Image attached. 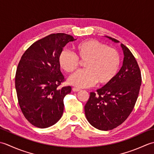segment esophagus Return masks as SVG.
Here are the masks:
<instances>
[{
    "mask_svg": "<svg viewBox=\"0 0 154 154\" xmlns=\"http://www.w3.org/2000/svg\"><path fill=\"white\" fill-rule=\"evenodd\" d=\"M72 90H73V92H78V91L80 90V89L78 88H73Z\"/></svg>",
    "mask_w": 154,
    "mask_h": 154,
    "instance_id": "esophagus-1",
    "label": "esophagus"
}]
</instances>
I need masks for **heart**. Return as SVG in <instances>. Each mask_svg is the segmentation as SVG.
<instances>
[{
  "label": "heart",
  "instance_id": "1",
  "mask_svg": "<svg viewBox=\"0 0 154 154\" xmlns=\"http://www.w3.org/2000/svg\"><path fill=\"white\" fill-rule=\"evenodd\" d=\"M76 55L68 51L59 54L58 62L63 70L73 73L79 66V60L85 61L86 69L71 76L69 82L78 88L94 84L107 85L114 79L120 66V56L116 50L94 39L81 42L74 46Z\"/></svg>",
  "mask_w": 154,
  "mask_h": 154
}]
</instances>
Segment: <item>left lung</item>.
Returning <instances> with one entry per match:
<instances>
[{
	"label": "left lung",
	"mask_w": 154,
	"mask_h": 154,
	"mask_svg": "<svg viewBox=\"0 0 154 154\" xmlns=\"http://www.w3.org/2000/svg\"><path fill=\"white\" fill-rule=\"evenodd\" d=\"M114 42L116 39L106 36ZM124 52L123 65L110 83L90 92L84 106L86 119L96 129H114L126 120L133 110L138 97L142 76L132 53L121 44Z\"/></svg>",
	"instance_id": "left-lung-1"
}]
</instances>
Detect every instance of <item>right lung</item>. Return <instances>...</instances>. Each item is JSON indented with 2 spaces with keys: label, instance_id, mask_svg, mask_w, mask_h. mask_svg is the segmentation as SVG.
<instances>
[{
  "label": "right lung",
  "instance_id": "right-lung-1",
  "mask_svg": "<svg viewBox=\"0 0 154 154\" xmlns=\"http://www.w3.org/2000/svg\"><path fill=\"white\" fill-rule=\"evenodd\" d=\"M72 36L51 34L33 43L22 56L15 76L18 103L24 117L39 128H48L61 118L64 98L70 86L59 88L64 77L59 54Z\"/></svg>",
  "mask_w": 154,
  "mask_h": 154
}]
</instances>
